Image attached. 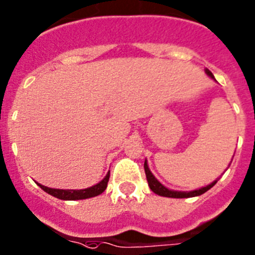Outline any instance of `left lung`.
<instances>
[{
	"instance_id": "obj_1",
	"label": "left lung",
	"mask_w": 255,
	"mask_h": 255,
	"mask_svg": "<svg viewBox=\"0 0 255 255\" xmlns=\"http://www.w3.org/2000/svg\"><path fill=\"white\" fill-rule=\"evenodd\" d=\"M205 73L209 75L210 78H213V74L209 72L208 69H205ZM143 168H145V173L146 178H147V183H149L150 189H151L152 192H155L156 195H160V196H165V198H176V199H183V198H194V196H199V195L204 194L208 190H210L217 183V181L212 182L210 185L205 186V187H201L199 190H194V191H174V190L167 189L165 186L161 185L156 178H155L154 174L151 173V170L149 169V165H147V161L145 160V164H143Z\"/></svg>"
}]
</instances>
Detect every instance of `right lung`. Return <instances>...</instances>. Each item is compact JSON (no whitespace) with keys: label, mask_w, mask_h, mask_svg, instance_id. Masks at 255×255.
Listing matches in <instances>:
<instances>
[{"label":"right lung","mask_w":255,"mask_h":255,"mask_svg":"<svg viewBox=\"0 0 255 255\" xmlns=\"http://www.w3.org/2000/svg\"><path fill=\"white\" fill-rule=\"evenodd\" d=\"M109 177L110 172H108V174L105 176L101 182H99L97 185L92 186V187H88V189L83 190H61V189H50V187H46L43 185L38 186L41 187L43 191H46L47 194L52 195L55 198L61 199V200H82V199H88V198H94V196H97V195L103 194L106 190V186H108V182H109Z\"/></svg>","instance_id":"right-lung-1"}]
</instances>
